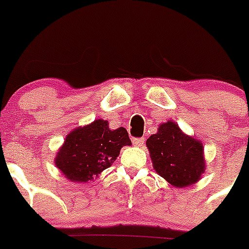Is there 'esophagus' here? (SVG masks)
Here are the masks:
<instances>
[{
  "instance_id": "34e87169",
  "label": "esophagus",
  "mask_w": 249,
  "mask_h": 249,
  "mask_svg": "<svg viewBox=\"0 0 249 249\" xmlns=\"http://www.w3.org/2000/svg\"><path fill=\"white\" fill-rule=\"evenodd\" d=\"M143 143H144V140L140 139V137H134L132 139V144L136 145V147H142Z\"/></svg>"
}]
</instances>
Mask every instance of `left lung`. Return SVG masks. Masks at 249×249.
<instances>
[{
	"label": "left lung",
	"instance_id": "obj_1",
	"mask_svg": "<svg viewBox=\"0 0 249 249\" xmlns=\"http://www.w3.org/2000/svg\"><path fill=\"white\" fill-rule=\"evenodd\" d=\"M147 147L155 171L175 187L194 184L205 172L202 144L183 134L175 123L160 125L147 140Z\"/></svg>",
	"mask_w": 249,
	"mask_h": 249
}]
</instances>
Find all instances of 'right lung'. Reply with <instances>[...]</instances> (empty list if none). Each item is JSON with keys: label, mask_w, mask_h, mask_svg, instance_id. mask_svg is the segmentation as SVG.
Returning a JSON list of instances; mask_svg holds the SVG:
<instances>
[{"label": "right lung", "mask_w": 249, "mask_h": 249, "mask_svg": "<svg viewBox=\"0 0 249 249\" xmlns=\"http://www.w3.org/2000/svg\"><path fill=\"white\" fill-rule=\"evenodd\" d=\"M130 144L131 141L124 127L110 130L108 122L95 120L66 137L55 164L70 180L85 183L108 169L123 145Z\"/></svg>", "instance_id": "obj_1"}]
</instances>
